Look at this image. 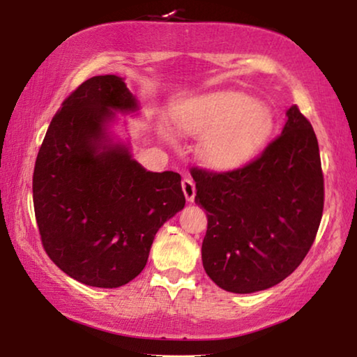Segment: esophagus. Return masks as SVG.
<instances>
[{
	"mask_svg": "<svg viewBox=\"0 0 357 357\" xmlns=\"http://www.w3.org/2000/svg\"><path fill=\"white\" fill-rule=\"evenodd\" d=\"M182 190L185 193V198H187V202L193 203L195 195H197V188H195L193 180L192 178H183L182 180Z\"/></svg>",
	"mask_w": 357,
	"mask_h": 357,
	"instance_id": "obj_1",
	"label": "esophagus"
}]
</instances>
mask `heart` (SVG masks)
I'll list each match as a JSON object with an SVG mask.
<instances>
[{"instance_id": "heart-1", "label": "heart", "mask_w": 357, "mask_h": 357, "mask_svg": "<svg viewBox=\"0 0 357 357\" xmlns=\"http://www.w3.org/2000/svg\"><path fill=\"white\" fill-rule=\"evenodd\" d=\"M175 121L185 133L204 135L198 154L216 170L242 167L260 153L275 128L270 107L236 91L188 102L175 114Z\"/></svg>"}]
</instances>
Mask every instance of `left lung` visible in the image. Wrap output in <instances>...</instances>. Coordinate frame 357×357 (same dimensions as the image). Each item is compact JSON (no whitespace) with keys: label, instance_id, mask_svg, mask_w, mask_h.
I'll return each mask as SVG.
<instances>
[{"label":"left lung","instance_id":"left-lung-1","mask_svg":"<svg viewBox=\"0 0 357 357\" xmlns=\"http://www.w3.org/2000/svg\"><path fill=\"white\" fill-rule=\"evenodd\" d=\"M281 135L243 167H192L195 203L208 211L206 275L236 294L263 291L301 265L324 213V174L310 121L292 105Z\"/></svg>","mask_w":357,"mask_h":357}]
</instances>
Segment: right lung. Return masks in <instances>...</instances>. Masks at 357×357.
I'll list each match as a JSON object with an SVG mask.
<instances>
[{
    "label": "right lung",
    "instance_id": "right-lung-1",
    "mask_svg": "<svg viewBox=\"0 0 357 357\" xmlns=\"http://www.w3.org/2000/svg\"><path fill=\"white\" fill-rule=\"evenodd\" d=\"M135 110L121 77H91L63 100L37 154L32 192L42 245L87 286L135 280L155 232L185 206L177 172H149L107 133L114 112Z\"/></svg>",
    "mask_w": 357,
    "mask_h": 357
}]
</instances>
